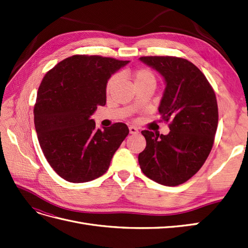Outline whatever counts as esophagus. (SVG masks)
<instances>
[{
	"mask_svg": "<svg viewBox=\"0 0 248 248\" xmlns=\"http://www.w3.org/2000/svg\"><path fill=\"white\" fill-rule=\"evenodd\" d=\"M129 132H130L131 134H137V133H139V129L137 128V127L130 126V127H129Z\"/></svg>",
	"mask_w": 248,
	"mask_h": 248,
	"instance_id": "34e87169",
	"label": "esophagus"
}]
</instances>
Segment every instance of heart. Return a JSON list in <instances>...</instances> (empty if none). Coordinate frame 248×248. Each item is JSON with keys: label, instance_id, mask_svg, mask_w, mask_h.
<instances>
[{"label": "heart", "instance_id": "b5f03b06", "mask_svg": "<svg viewBox=\"0 0 248 248\" xmlns=\"http://www.w3.org/2000/svg\"><path fill=\"white\" fill-rule=\"evenodd\" d=\"M118 78H119V76L118 74H115V76H112L107 84V92H110L111 89L114 88V86L116 85V82L118 81ZM148 79H154L155 80V78H154V74L148 70V69H140L139 71L136 72V74H134V84L138 81H142V80H148Z\"/></svg>", "mask_w": 248, "mask_h": 248}]
</instances>
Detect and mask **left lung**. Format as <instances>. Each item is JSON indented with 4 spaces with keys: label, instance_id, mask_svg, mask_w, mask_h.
Masks as SVG:
<instances>
[{
    "label": "left lung",
    "instance_id": "1",
    "mask_svg": "<svg viewBox=\"0 0 248 248\" xmlns=\"http://www.w3.org/2000/svg\"><path fill=\"white\" fill-rule=\"evenodd\" d=\"M166 81L158 111L167 136L142 130L147 145L139 154L144 174L166 186L186 182L202 168L214 142L218 108L211 85L198 67L177 57H140Z\"/></svg>",
    "mask_w": 248,
    "mask_h": 248
}]
</instances>
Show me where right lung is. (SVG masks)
<instances>
[{
  "label": "right lung",
  "mask_w": 248,
  "mask_h": 248,
  "mask_svg": "<svg viewBox=\"0 0 248 248\" xmlns=\"http://www.w3.org/2000/svg\"><path fill=\"white\" fill-rule=\"evenodd\" d=\"M128 62L76 55L43 78L34 108L35 129L46 160L66 181L82 183L102 176L128 136L124 123L96 129L90 119L107 102L111 74Z\"/></svg>",
  "instance_id": "1"
}]
</instances>
